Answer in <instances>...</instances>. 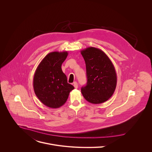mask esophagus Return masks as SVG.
Listing matches in <instances>:
<instances>
[{
	"label": "esophagus",
	"mask_w": 152,
	"mask_h": 152,
	"mask_svg": "<svg viewBox=\"0 0 152 152\" xmlns=\"http://www.w3.org/2000/svg\"><path fill=\"white\" fill-rule=\"evenodd\" d=\"M73 86H75V88H77V87H78V84H77V82H73Z\"/></svg>",
	"instance_id": "obj_1"
}]
</instances>
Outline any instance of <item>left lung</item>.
<instances>
[{
	"label": "left lung",
	"instance_id": "obj_1",
	"mask_svg": "<svg viewBox=\"0 0 152 152\" xmlns=\"http://www.w3.org/2000/svg\"><path fill=\"white\" fill-rule=\"evenodd\" d=\"M86 64L87 82L81 88L85 100L99 104L107 101L114 94L117 74L110 59L102 50L90 47L81 51Z\"/></svg>",
	"mask_w": 152,
	"mask_h": 152
}]
</instances>
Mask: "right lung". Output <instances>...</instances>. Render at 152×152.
<instances>
[{
    "mask_svg": "<svg viewBox=\"0 0 152 152\" xmlns=\"http://www.w3.org/2000/svg\"><path fill=\"white\" fill-rule=\"evenodd\" d=\"M67 55V51L50 52L42 59L35 70L34 92L41 102L48 107L58 108L62 106L74 89L61 69Z\"/></svg>",
    "mask_w": 152,
    "mask_h": 152,
    "instance_id": "obj_1",
    "label": "right lung"
}]
</instances>
